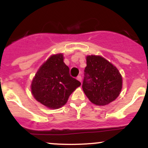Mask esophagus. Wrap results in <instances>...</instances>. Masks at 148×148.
Returning a JSON list of instances; mask_svg holds the SVG:
<instances>
[{"label":"esophagus","instance_id":"1","mask_svg":"<svg viewBox=\"0 0 148 148\" xmlns=\"http://www.w3.org/2000/svg\"><path fill=\"white\" fill-rule=\"evenodd\" d=\"M76 79H77L78 80H79V81H80V82H81V81H82V78H81V75L78 76H77V78H76Z\"/></svg>","mask_w":148,"mask_h":148}]
</instances>
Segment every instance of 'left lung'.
<instances>
[{
  "instance_id": "1",
  "label": "left lung",
  "mask_w": 148,
  "mask_h": 148,
  "mask_svg": "<svg viewBox=\"0 0 148 148\" xmlns=\"http://www.w3.org/2000/svg\"><path fill=\"white\" fill-rule=\"evenodd\" d=\"M86 64L82 88L90 101L97 106L114 101L123 87L118 69L100 56H88Z\"/></svg>"
}]
</instances>
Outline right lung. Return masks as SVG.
<instances>
[{
    "label": "right lung",
    "instance_id": "obj_1",
    "mask_svg": "<svg viewBox=\"0 0 148 148\" xmlns=\"http://www.w3.org/2000/svg\"><path fill=\"white\" fill-rule=\"evenodd\" d=\"M63 55H53L38 69L31 84L35 99L51 109L67 103L69 95L81 86L69 74V67L63 62Z\"/></svg>",
    "mask_w": 148,
    "mask_h": 148
}]
</instances>
